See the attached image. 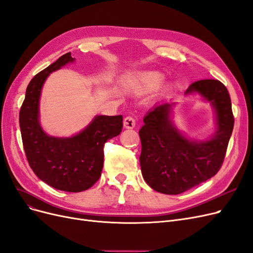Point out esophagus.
Masks as SVG:
<instances>
[{"label":"esophagus","mask_w":253,"mask_h":253,"mask_svg":"<svg viewBox=\"0 0 253 253\" xmlns=\"http://www.w3.org/2000/svg\"><path fill=\"white\" fill-rule=\"evenodd\" d=\"M124 126L126 128H133L136 126V119L132 116H126L124 120Z\"/></svg>","instance_id":"esophagus-1"}]
</instances>
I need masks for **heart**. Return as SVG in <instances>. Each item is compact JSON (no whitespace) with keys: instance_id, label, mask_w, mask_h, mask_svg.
<instances>
[{"instance_id":"b5f03b06","label":"heart","mask_w":253,"mask_h":253,"mask_svg":"<svg viewBox=\"0 0 253 253\" xmlns=\"http://www.w3.org/2000/svg\"><path fill=\"white\" fill-rule=\"evenodd\" d=\"M164 81L163 74L159 72H142L129 81V89L137 93H149L158 89Z\"/></svg>"}]
</instances>
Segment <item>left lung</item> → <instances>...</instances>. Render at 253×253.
Instances as JSON below:
<instances>
[{
  "mask_svg": "<svg viewBox=\"0 0 253 253\" xmlns=\"http://www.w3.org/2000/svg\"><path fill=\"white\" fill-rule=\"evenodd\" d=\"M190 92L201 94L215 108L217 130L211 140L193 142L182 136L169 120V102L147 113L139 130L143 179L161 194L179 195L211 179L227 151L234 125L227 88L220 81L201 80L188 86L186 93Z\"/></svg>",
  "mask_w": 253,
  "mask_h": 253,
  "instance_id": "obj_1",
  "label": "left lung"
}]
</instances>
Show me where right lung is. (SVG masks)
<instances>
[{
    "label": "right lung",
    "instance_id": "add662e5",
    "mask_svg": "<svg viewBox=\"0 0 253 253\" xmlns=\"http://www.w3.org/2000/svg\"><path fill=\"white\" fill-rule=\"evenodd\" d=\"M71 53L60 56L29 83L20 110V126L26 158L34 173L48 185L69 193L92 187L103 167V147L123 130V116H97L82 133L70 138L48 136L39 124V101L47 76L73 62Z\"/></svg>",
    "mask_w": 253,
    "mask_h": 253
}]
</instances>
